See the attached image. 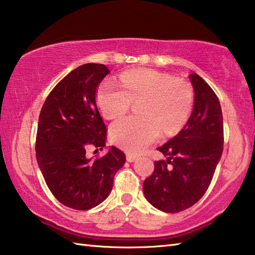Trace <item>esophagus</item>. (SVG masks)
Listing matches in <instances>:
<instances>
[{
	"label": "esophagus",
	"mask_w": 255,
	"mask_h": 255,
	"mask_svg": "<svg viewBox=\"0 0 255 255\" xmlns=\"http://www.w3.org/2000/svg\"><path fill=\"white\" fill-rule=\"evenodd\" d=\"M137 158V156L136 155H133V154H130V152H127V155H126V159L129 161V163H131V161H133Z\"/></svg>",
	"instance_id": "34e87169"
}]
</instances>
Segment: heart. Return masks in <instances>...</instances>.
Returning <instances> with one entry per match:
<instances>
[{
    "label": "heart",
    "mask_w": 255,
    "mask_h": 255,
    "mask_svg": "<svg viewBox=\"0 0 255 255\" xmlns=\"http://www.w3.org/2000/svg\"><path fill=\"white\" fill-rule=\"evenodd\" d=\"M120 86L101 83L97 101L108 119L126 114L132 101L139 105L141 116L120 119L110 127L112 140L129 152H140L160 135L178 131L191 115L194 91L191 83L151 69H133L120 76Z\"/></svg>",
    "instance_id": "b5f03b06"
}]
</instances>
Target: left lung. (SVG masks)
<instances>
[{
	"instance_id": "8db88e82",
	"label": "left lung",
	"mask_w": 255,
	"mask_h": 255,
	"mask_svg": "<svg viewBox=\"0 0 255 255\" xmlns=\"http://www.w3.org/2000/svg\"><path fill=\"white\" fill-rule=\"evenodd\" d=\"M189 79L195 94L191 117L178 135L157 148L167 159L155 161L142 185L147 201L165 213L182 212L201 200L223 151L220 100L196 73Z\"/></svg>"
}]
</instances>
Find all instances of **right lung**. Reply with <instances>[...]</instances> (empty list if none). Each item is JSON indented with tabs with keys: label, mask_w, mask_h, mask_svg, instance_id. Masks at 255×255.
I'll list each match as a JSON object with an SVG mask.
<instances>
[{
	"label": "right lung",
	"mask_w": 255,
	"mask_h": 255,
	"mask_svg": "<svg viewBox=\"0 0 255 255\" xmlns=\"http://www.w3.org/2000/svg\"><path fill=\"white\" fill-rule=\"evenodd\" d=\"M109 72L100 63L76 68L50 92L39 116L35 155L41 173L53 196L73 210H90L103 203L126 161L115 146L95 159L86 155L88 148L106 146L107 127L96 92Z\"/></svg>",
	"instance_id": "1"
}]
</instances>
